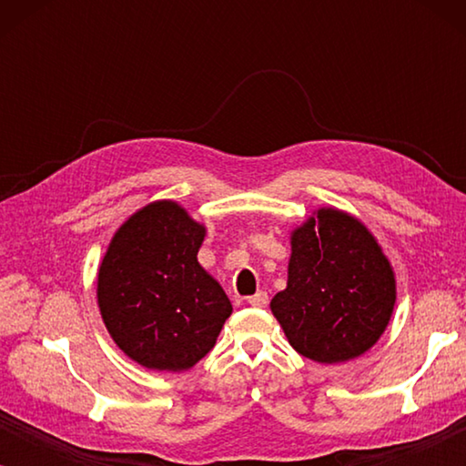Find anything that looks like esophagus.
<instances>
[{
  "label": "esophagus",
  "instance_id": "esophagus-1",
  "mask_svg": "<svg viewBox=\"0 0 466 466\" xmlns=\"http://www.w3.org/2000/svg\"><path fill=\"white\" fill-rule=\"evenodd\" d=\"M248 303L252 305V308H265L267 303H269V297H267V292H263V290H258L257 295H252V297H248Z\"/></svg>",
  "mask_w": 466,
  "mask_h": 466
}]
</instances>
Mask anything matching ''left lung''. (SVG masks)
<instances>
[{"label":"left lung","mask_w":466,"mask_h":466,"mask_svg":"<svg viewBox=\"0 0 466 466\" xmlns=\"http://www.w3.org/2000/svg\"><path fill=\"white\" fill-rule=\"evenodd\" d=\"M397 276L365 222L318 208L290 231L286 289L271 314L305 359L337 365L369 352L390 322Z\"/></svg>","instance_id":"obj_1"}]
</instances>
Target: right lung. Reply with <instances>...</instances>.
Listing matches in <instances>:
<instances>
[{
  "label": "right lung",
  "instance_id": "right-lung-1",
  "mask_svg": "<svg viewBox=\"0 0 466 466\" xmlns=\"http://www.w3.org/2000/svg\"><path fill=\"white\" fill-rule=\"evenodd\" d=\"M208 228L177 201L133 212L97 269V305L114 343L150 371L193 369L218 339L233 305L197 252Z\"/></svg>",
  "mask_w": 466,
  "mask_h": 466
}]
</instances>
